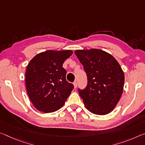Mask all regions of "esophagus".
<instances>
[{
    "label": "esophagus",
    "instance_id": "esophagus-1",
    "mask_svg": "<svg viewBox=\"0 0 145 145\" xmlns=\"http://www.w3.org/2000/svg\"><path fill=\"white\" fill-rule=\"evenodd\" d=\"M73 86H74V88H76L77 86V82L76 81H75L73 82Z\"/></svg>",
    "mask_w": 145,
    "mask_h": 145
}]
</instances>
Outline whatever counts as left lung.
Returning <instances> with one entry per match:
<instances>
[{
  "instance_id": "left-lung-1",
  "label": "left lung",
  "mask_w": 145,
  "mask_h": 145,
  "mask_svg": "<svg viewBox=\"0 0 145 145\" xmlns=\"http://www.w3.org/2000/svg\"><path fill=\"white\" fill-rule=\"evenodd\" d=\"M83 65L88 84L78 89L85 107L96 115L109 114L122 95L125 75L120 64L111 54L99 49L75 52Z\"/></svg>"
}]
</instances>
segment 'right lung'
<instances>
[{"label": "right lung", "mask_w": 145, "mask_h": 145, "mask_svg": "<svg viewBox=\"0 0 145 145\" xmlns=\"http://www.w3.org/2000/svg\"><path fill=\"white\" fill-rule=\"evenodd\" d=\"M72 50H48L29 61L26 70V87L29 98L39 111L56 112L64 105L74 88L66 79L64 61Z\"/></svg>", "instance_id": "right-lung-1"}]
</instances>
